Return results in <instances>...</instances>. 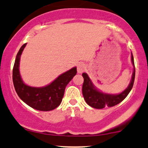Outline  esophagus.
Here are the masks:
<instances>
[{"label": "esophagus", "instance_id": "34e87169", "mask_svg": "<svg viewBox=\"0 0 148 148\" xmlns=\"http://www.w3.org/2000/svg\"><path fill=\"white\" fill-rule=\"evenodd\" d=\"M85 69H86V66L84 64H81L80 63V64H79L78 65H77V70L78 73H83L84 71H85Z\"/></svg>", "mask_w": 148, "mask_h": 148}]
</instances>
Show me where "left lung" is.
Wrapping results in <instances>:
<instances>
[{
  "mask_svg": "<svg viewBox=\"0 0 148 148\" xmlns=\"http://www.w3.org/2000/svg\"><path fill=\"white\" fill-rule=\"evenodd\" d=\"M132 62L134 66V72L128 87L122 93L118 94H110L103 93L94 87L93 83L85 73H82L84 82L82 85V94L87 103L91 107L96 109H102L105 107H112L122 102L132 90L135 79V66L134 56L132 53Z\"/></svg>",
  "mask_w": 148,
  "mask_h": 148,
  "instance_id": "1",
  "label": "left lung"
}]
</instances>
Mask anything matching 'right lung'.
Segmentation results:
<instances>
[{"instance_id": "add662e5", "label": "right lung", "mask_w": 148, "mask_h": 148, "mask_svg": "<svg viewBox=\"0 0 148 148\" xmlns=\"http://www.w3.org/2000/svg\"><path fill=\"white\" fill-rule=\"evenodd\" d=\"M26 43L21 46L16 54L12 71L14 89L19 97L30 107L40 111H49L56 108L61 103L66 85L77 73L76 67L60 75L52 83L43 87L26 85L19 73L20 57Z\"/></svg>"}]
</instances>
